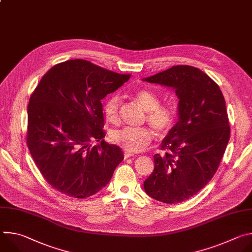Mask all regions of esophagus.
I'll return each mask as SVG.
<instances>
[{
    "label": "esophagus",
    "instance_id": "1",
    "mask_svg": "<svg viewBox=\"0 0 252 252\" xmlns=\"http://www.w3.org/2000/svg\"><path fill=\"white\" fill-rule=\"evenodd\" d=\"M132 156H134L132 153H130V152H127V151H125V153H124V157H125V158H130V157H132Z\"/></svg>",
    "mask_w": 252,
    "mask_h": 252
}]
</instances>
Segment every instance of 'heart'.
<instances>
[{
  "label": "heart",
  "instance_id": "obj_1",
  "mask_svg": "<svg viewBox=\"0 0 252 252\" xmlns=\"http://www.w3.org/2000/svg\"><path fill=\"white\" fill-rule=\"evenodd\" d=\"M135 97L141 106L147 111L145 121L159 135L167 133L174 125L176 112L170 104H160L159 96L150 90H139L135 93ZM121 98L117 94H111L102 105L105 120L112 125L120 122ZM154 135L148 127L126 126L116 130L112 134V139L117 146L130 153L145 151L153 141Z\"/></svg>",
  "mask_w": 252,
  "mask_h": 252
}]
</instances>
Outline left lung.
Masks as SVG:
<instances>
[{"mask_svg":"<svg viewBox=\"0 0 252 252\" xmlns=\"http://www.w3.org/2000/svg\"><path fill=\"white\" fill-rule=\"evenodd\" d=\"M145 81L175 90L179 120L161 143L164 155L154 156L143 188L158 201L182 202L202 189L220 164L230 137L225 99L219 85L191 65H173Z\"/></svg>","mask_w":252,"mask_h":252,"instance_id":"8db88e82","label":"left lung"}]
</instances>
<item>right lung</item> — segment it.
Returning a JSON list of instances; mask_svg holds the SVG:
<instances>
[{
    "label": "right lung",
    "instance_id": "1",
    "mask_svg": "<svg viewBox=\"0 0 252 252\" xmlns=\"http://www.w3.org/2000/svg\"><path fill=\"white\" fill-rule=\"evenodd\" d=\"M130 78L86 60L55 64L32 93L27 145L46 182L58 191L86 198L105 187L122 150L102 139L101 99ZM93 141H100L92 147Z\"/></svg>",
    "mask_w": 252,
    "mask_h": 252
}]
</instances>
